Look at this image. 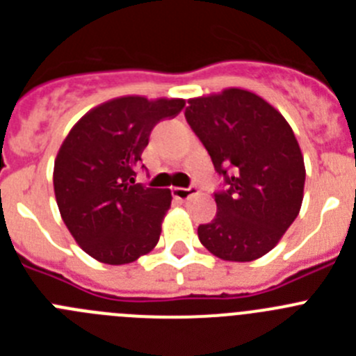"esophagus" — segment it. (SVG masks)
Returning <instances> with one entry per match:
<instances>
[{
    "instance_id": "34e87169",
    "label": "esophagus",
    "mask_w": 356,
    "mask_h": 356,
    "mask_svg": "<svg viewBox=\"0 0 356 356\" xmlns=\"http://www.w3.org/2000/svg\"><path fill=\"white\" fill-rule=\"evenodd\" d=\"M171 193L176 200L185 201V200H188L191 196H194V194L197 193V188L196 187H172Z\"/></svg>"
}]
</instances>
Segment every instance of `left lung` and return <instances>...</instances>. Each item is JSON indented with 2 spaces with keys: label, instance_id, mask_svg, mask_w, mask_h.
Segmentation results:
<instances>
[{
  "label": "left lung",
  "instance_id": "8db88e82",
  "mask_svg": "<svg viewBox=\"0 0 356 356\" xmlns=\"http://www.w3.org/2000/svg\"><path fill=\"white\" fill-rule=\"evenodd\" d=\"M185 119L225 180L217 213L200 225L201 244L229 262L273 250L301 209L305 163L285 118L257 94L226 89L188 99Z\"/></svg>",
  "mask_w": 356,
  "mask_h": 356
}]
</instances>
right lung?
<instances>
[{"instance_id": "1", "label": "right lung", "mask_w": 356, "mask_h": 356, "mask_svg": "<svg viewBox=\"0 0 356 356\" xmlns=\"http://www.w3.org/2000/svg\"><path fill=\"white\" fill-rule=\"evenodd\" d=\"M184 106V99L118 97L85 114L65 137L53 171L56 205L92 259L121 266L156 246L171 191L135 178L151 130Z\"/></svg>"}]
</instances>
